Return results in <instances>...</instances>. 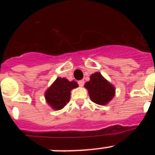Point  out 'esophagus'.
I'll use <instances>...</instances> for the list:
<instances>
[{
  "label": "esophagus",
  "instance_id": "1",
  "mask_svg": "<svg viewBox=\"0 0 155 155\" xmlns=\"http://www.w3.org/2000/svg\"><path fill=\"white\" fill-rule=\"evenodd\" d=\"M78 83V84L80 87H83V86H84V81L83 80H81V81H79Z\"/></svg>",
  "mask_w": 155,
  "mask_h": 155
}]
</instances>
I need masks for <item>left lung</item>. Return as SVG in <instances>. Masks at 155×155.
<instances>
[{
	"label": "left lung",
	"mask_w": 155,
	"mask_h": 155,
	"mask_svg": "<svg viewBox=\"0 0 155 155\" xmlns=\"http://www.w3.org/2000/svg\"><path fill=\"white\" fill-rule=\"evenodd\" d=\"M91 100L98 105H105L110 102L115 95V87L102 77L99 72L92 74L90 81L84 84Z\"/></svg>",
	"instance_id": "8db88e82"
}]
</instances>
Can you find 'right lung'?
<instances>
[{
	"label": "right lung",
	"mask_w": 155,
	"mask_h": 155,
	"mask_svg": "<svg viewBox=\"0 0 155 155\" xmlns=\"http://www.w3.org/2000/svg\"><path fill=\"white\" fill-rule=\"evenodd\" d=\"M78 87L74 81L57 78L45 92L46 101L55 110H60L68 103L71 99V91Z\"/></svg>",
	"instance_id": "add662e5"
}]
</instances>
